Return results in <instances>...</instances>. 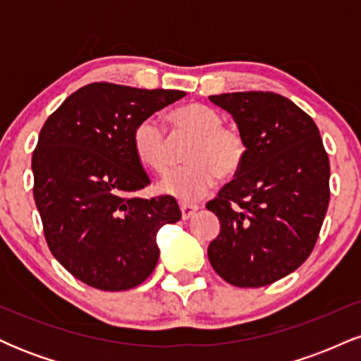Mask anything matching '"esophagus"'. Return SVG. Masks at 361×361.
Instances as JSON below:
<instances>
[{
  "label": "esophagus",
  "mask_w": 361,
  "mask_h": 361,
  "mask_svg": "<svg viewBox=\"0 0 361 361\" xmlns=\"http://www.w3.org/2000/svg\"><path fill=\"white\" fill-rule=\"evenodd\" d=\"M180 209H181V217H183V221H186V219H190L195 212H197L198 207L190 205V204H180Z\"/></svg>",
  "instance_id": "obj_1"
}]
</instances>
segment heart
Returning a JSON list of instances; mask_svg holds the SVG:
<instances>
[{
	"label": "heart",
	"instance_id": "1",
	"mask_svg": "<svg viewBox=\"0 0 361 361\" xmlns=\"http://www.w3.org/2000/svg\"><path fill=\"white\" fill-rule=\"evenodd\" d=\"M173 135H190L183 166L169 169L157 183V192L181 202L204 198L215 178H233L246 159V140L238 128L222 123V117L204 103H185L168 114ZM132 149L142 166L163 171L168 164L169 137L154 117H147L132 132Z\"/></svg>",
	"mask_w": 361,
	"mask_h": 361
}]
</instances>
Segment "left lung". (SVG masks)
Here are the masks:
<instances>
[{"label": "left lung", "instance_id": "left-lung-1", "mask_svg": "<svg viewBox=\"0 0 361 361\" xmlns=\"http://www.w3.org/2000/svg\"><path fill=\"white\" fill-rule=\"evenodd\" d=\"M233 115L246 159L207 204L221 222L210 264L235 287H264L309 258L329 205V159L314 120L281 94L209 97Z\"/></svg>", "mask_w": 361, "mask_h": 361}]
</instances>
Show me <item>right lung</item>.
<instances>
[{
	"mask_svg": "<svg viewBox=\"0 0 361 361\" xmlns=\"http://www.w3.org/2000/svg\"><path fill=\"white\" fill-rule=\"evenodd\" d=\"M185 94L91 82L45 120L32 156L35 205L54 258L82 283L120 292L154 271L156 235L181 212L169 195L135 197L151 181L132 132Z\"/></svg>",
	"mask_w": 361,
	"mask_h": 361,
	"instance_id": "1",
	"label": "right lung"
}]
</instances>
